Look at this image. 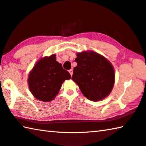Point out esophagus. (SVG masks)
<instances>
[{
	"instance_id": "1",
	"label": "esophagus",
	"mask_w": 146,
	"mask_h": 146,
	"mask_svg": "<svg viewBox=\"0 0 146 146\" xmlns=\"http://www.w3.org/2000/svg\"><path fill=\"white\" fill-rule=\"evenodd\" d=\"M73 70H72V69H71V70H69V73H70L71 76H72V75H73Z\"/></svg>"
}]
</instances>
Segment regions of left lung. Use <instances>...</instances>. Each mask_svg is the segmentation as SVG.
I'll use <instances>...</instances> for the list:
<instances>
[{
    "instance_id": "8db88e82",
    "label": "left lung",
    "mask_w": 146,
    "mask_h": 146,
    "mask_svg": "<svg viewBox=\"0 0 146 146\" xmlns=\"http://www.w3.org/2000/svg\"><path fill=\"white\" fill-rule=\"evenodd\" d=\"M77 66L71 79L87 99L98 102L108 96L115 82L112 64L102 55L92 51L76 54Z\"/></svg>"
}]
</instances>
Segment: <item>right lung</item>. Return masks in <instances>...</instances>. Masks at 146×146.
Here are the masks:
<instances>
[{"label":"right lung","instance_id":"right-lung-1","mask_svg":"<svg viewBox=\"0 0 146 146\" xmlns=\"http://www.w3.org/2000/svg\"><path fill=\"white\" fill-rule=\"evenodd\" d=\"M71 78L68 71L56 60V55L44 57L34 65L28 76L29 88L33 96L43 102L54 100L63 82Z\"/></svg>","mask_w":146,"mask_h":146}]
</instances>
